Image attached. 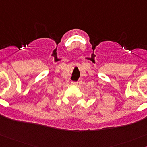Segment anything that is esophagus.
I'll list each match as a JSON object with an SVG mask.
<instances>
[{"label": "esophagus", "mask_w": 147, "mask_h": 147, "mask_svg": "<svg viewBox=\"0 0 147 147\" xmlns=\"http://www.w3.org/2000/svg\"><path fill=\"white\" fill-rule=\"evenodd\" d=\"M72 84L73 85H77V82H72Z\"/></svg>", "instance_id": "obj_1"}]
</instances>
